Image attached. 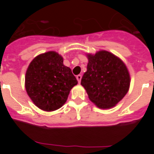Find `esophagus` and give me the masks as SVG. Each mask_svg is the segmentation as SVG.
<instances>
[{
    "label": "esophagus",
    "instance_id": "34e87169",
    "mask_svg": "<svg viewBox=\"0 0 154 154\" xmlns=\"http://www.w3.org/2000/svg\"><path fill=\"white\" fill-rule=\"evenodd\" d=\"M76 79H77V80H78L79 82H81V79H82L81 75H76Z\"/></svg>",
    "mask_w": 154,
    "mask_h": 154
}]
</instances>
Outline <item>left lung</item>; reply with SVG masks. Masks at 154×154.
I'll use <instances>...</instances> for the list:
<instances>
[{
    "mask_svg": "<svg viewBox=\"0 0 154 154\" xmlns=\"http://www.w3.org/2000/svg\"><path fill=\"white\" fill-rule=\"evenodd\" d=\"M89 63L81 85L89 99L98 107H113L123 99L130 87V75L122 61L106 51L88 55Z\"/></svg>",
    "mask_w": 154,
    "mask_h": 154,
    "instance_id": "obj_1",
    "label": "left lung"
}]
</instances>
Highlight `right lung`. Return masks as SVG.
Instances as JSON below:
<instances>
[{
  "instance_id": "right-lung-1",
  "label": "right lung",
  "mask_w": 154,
  "mask_h": 154,
  "mask_svg": "<svg viewBox=\"0 0 154 154\" xmlns=\"http://www.w3.org/2000/svg\"><path fill=\"white\" fill-rule=\"evenodd\" d=\"M78 81L63 58L55 51L35 57L25 76V88L35 106L45 111H54L65 104L70 90Z\"/></svg>"
}]
</instances>
